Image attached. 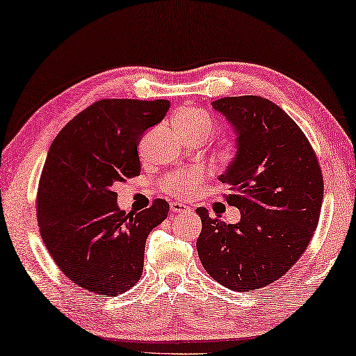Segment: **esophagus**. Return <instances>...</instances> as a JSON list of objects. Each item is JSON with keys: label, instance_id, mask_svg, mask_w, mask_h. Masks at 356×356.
<instances>
[{"label": "esophagus", "instance_id": "esophagus-1", "mask_svg": "<svg viewBox=\"0 0 356 356\" xmlns=\"http://www.w3.org/2000/svg\"><path fill=\"white\" fill-rule=\"evenodd\" d=\"M188 209H189V207H186L181 202H172V205H170L172 213H184V211H188Z\"/></svg>", "mask_w": 356, "mask_h": 356}]
</instances>
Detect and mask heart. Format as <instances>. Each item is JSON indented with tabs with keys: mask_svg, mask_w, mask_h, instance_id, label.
<instances>
[{
	"mask_svg": "<svg viewBox=\"0 0 356 356\" xmlns=\"http://www.w3.org/2000/svg\"><path fill=\"white\" fill-rule=\"evenodd\" d=\"M173 123L181 136H191V134L197 132H209L213 127V121L207 113L192 107L184 108L179 113H177ZM203 177H205V173L202 170L172 173L165 179V189L173 195L186 197L195 189V186L202 181Z\"/></svg>",
	"mask_w": 356,
	"mask_h": 356,
	"instance_id": "1",
	"label": "heart"
}]
</instances>
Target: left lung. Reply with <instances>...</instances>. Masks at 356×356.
<instances>
[{"instance_id": "1", "label": "left lung", "mask_w": 356, "mask_h": 356, "mask_svg": "<svg viewBox=\"0 0 356 356\" xmlns=\"http://www.w3.org/2000/svg\"><path fill=\"white\" fill-rule=\"evenodd\" d=\"M211 106L235 134V156L219 181L232 189L227 202L241 219L225 224L197 208V252L214 281L248 292L275 282L306 250L318 222L323 178L306 136L275 102L232 96Z\"/></svg>"}]
</instances>
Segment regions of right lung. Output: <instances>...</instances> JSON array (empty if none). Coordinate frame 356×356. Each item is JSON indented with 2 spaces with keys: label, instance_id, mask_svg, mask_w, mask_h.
I'll return each mask as SVG.
<instances>
[{
  "label": "right lung",
  "instance_id": "obj_1",
  "mask_svg": "<svg viewBox=\"0 0 356 356\" xmlns=\"http://www.w3.org/2000/svg\"><path fill=\"white\" fill-rule=\"evenodd\" d=\"M168 108L167 99H102L50 145L38 192L40 235L60 270L88 292L116 296L142 277L147 236L168 203L126 214L113 188L138 177L140 140Z\"/></svg>",
  "mask_w": 356,
  "mask_h": 356
}]
</instances>
